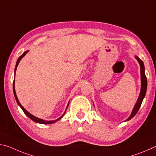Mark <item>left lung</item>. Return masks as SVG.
<instances>
[{"mask_svg": "<svg viewBox=\"0 0 156 156\" xmlns=\"http://www.w3.org/2000/svg\"><path fill=\"white\" fill-rule=\"evenodd\" d=\"M135 58L138 60V63L140 64V76H141V89H140V92L138 100H137L136 103L134 106L133 110H132V112L131 115L127 119L125 120V121H128L131 120L132 118H133L134 116L136 115L137 112H138L140 107L141 106V104L142 102V100H143L144 98L146 95L147 92V77L145 76V72H144V63L142 62L141 59L139 58V57L137 56H135Z\"/></svg>", "mask_w": 156, "mask_h": 156, "instance_id": "1", "label": "left lung"}]
</instances>
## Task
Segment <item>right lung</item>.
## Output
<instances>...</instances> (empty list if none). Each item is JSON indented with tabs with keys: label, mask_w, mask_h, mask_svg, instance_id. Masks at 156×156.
Returning <instances> with one entry per match:
<instances>
[{
	"label": "right lung",
	"mask_w": 156,
	"mask_h": 156,
	"mask_svg": "<svg viewBox=\"0 0 156 156\" xmlns=\"http://www.w3.org/2000/svg\"><path fill=\"white\" fill-rule=\"evenodd\" d=\"M29 51H25L24 53H23V54L21 55V56L18 58V60H17V62H16V67H15V69H14V73L16 74V69H17V67H18V64H19V62H20V60L23 58V57H24L26 54H27V53ZM13 91H14V97H15V98H16V102H17V103H18V105H19L20 106V107L21 108V109H22V110L23 111V112H24V113H25L26 115H27L29 118H30L31 120H32L33 121H34V122H37V123H40V124H44V125H46V124H52V123H54V122H57L58 120H59L60 118H62V116L65 115V112H66V110H67V107H68V105H69V102H68V104H67V107H66V109H65V113H63V114L60 116V117L59 118H58V119H56V120H43V119H41V118H37V117H36V116H34V115H33L32 114H31V113H30V112H28L27 110H26L24 107H23L22 105H21V104L20 103V102H19V100H18V98H17V96H16V91H15V78H14V83H13Z\"/></svg>",
	"instance_id": "obj_1"
}]
</instances>
